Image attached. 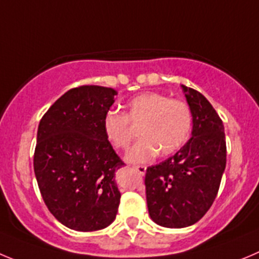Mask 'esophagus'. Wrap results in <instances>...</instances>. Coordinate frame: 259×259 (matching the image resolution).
<instances>
[{
    "label": "esophagus",
    "mask_w": 259,
    "mask_h": 259,
    "mask_svg": "<svg viewBox=\"0 0 259 259\" xmlns=\"http://www.w3.org/2000/svg\"><path fill=\"white\" fill-rule=\"evenodd\" d=\"M134 168L138 171V172L141 174V175H144V174H146V170H147L146 166H134Z\"/></svg>",
    "instance_id": "obj_1"
}]
</instances>
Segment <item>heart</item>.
<instances>
[{
    "mask_svg": "<svg viewBox=\"0 0 259 259\" xmlns=\"http://www.w3.org/2000/svg\"><path fill=\"white\" fill-rule=\"evenodd\" d=\"M193 112L185 101L158 92H144L126 103V112L110 111L103 118V130L113 148L125 151L139 130L141 141L126 154L132 163H146L157 154L171 156L189 139Z\"/></svg>",
    "mask_w": 259,
    "mask_h": 259,
    "instance_id": "heart-1",
    "label": "heart"
}]
</instances>
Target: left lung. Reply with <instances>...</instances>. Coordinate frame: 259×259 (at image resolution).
I'll return each instance as SVG.
<instances>
[{"mask_svg":"<svg viewBox=\"0 0 259 259\" xmlns=\"http://www.w3.org/2000/svg\"><path fill=\"white\" fill-rule=\"evenodd\" d=\"M193 112L192 138L180 151L146 171L149 216L165 228L199 221L216 199L226 166L222 120L207 98L183 85Z\"/></svg>","mask_w":259,"mask_h":259,"instance_id":"left-lung-1","label":"left lung"}]
</instances>
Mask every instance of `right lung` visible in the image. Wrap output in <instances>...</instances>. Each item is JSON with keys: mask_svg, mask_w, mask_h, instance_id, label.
I'll return each instance as SVG.
<instances>
[{"mask_svg": "<svg viewBox=\"0 0 259 259\" xmlns=\"http://www.w3.org/2000/svg\"><path fill=\"white\" fill-rule=\"evenodd\" d=\"M117 92L100 85L67 91L40 118L34 174L46 206L62 225L96 231L115 220L125 165L106 138L103 118Z\"/></svg>", "mask_w": 259, "mask_h": 259, "instance_id": "1", "label": "right lung"}]
</instances>
